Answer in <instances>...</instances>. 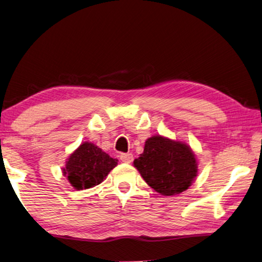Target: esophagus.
Wrapping results in <instances>:
<instances>
[{"label": "esophagus", "instance_id": "esophagus-1", "mask_svg": "<svg viewBox=\"0 0 262 262\" xmlns=\"http://www.w3.org/2000/svg\"><path fill=\"white\" fill-rule=\"evenodd\" d=\"M120 161L123 163H130L133 161V154L132 153H126V154H121L120 155Z\"/></svg>", "mask_w": 262, "mask_h": 262}]
</instances>
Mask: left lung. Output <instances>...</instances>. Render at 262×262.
I'll return each mask as SVG.
<instances>
[{
    "label": "left lung",
    "mask_w": 262,
    "mask_h": 262,
    "mask_svg": "<svg viewBox=\"0 0 262 262\" xmlns=\"http://www.w3.org/2000/svg\"><path fill=\"white\" fill-rule=\"evenodd\" d=\"M133 164L146 183L164 196L186 191L199 173V161L191 146L162 135L146 139L144 151Z\"/></svg>",
    "instance_id": "8db88e82"
}]
</instances>
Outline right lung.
<instances>
[{
    "mask_svg": "<svg viewBox=\"0 0 262 262\" xmlns=\"http://www.w3.org/2000/svg\"><path fill=\"white\" fill-rule=\"evenodd\" d=\"M118 164L96 144L83 142L66 161L62 174L75 190H87L99 185Z\"/></svg>",
    "mask_w": 262,
    "mask_h": 262,
    "instance_id": "obj_1",
    "label": "right lung"
}]
</instances>
